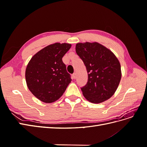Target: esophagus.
<instances>
[{
    "mask_svg": "<svg viewBox=\"0 0 147 147\" xmlns=\"http://www.w3.org/2000/svg\"><path fill=\"white\" fill-rule=\"evenodd\" d=\"M72 78H73V79H75V78H76V74H74L72 75Z\"/></svg>",
    "mask_w": 147,
    "mask_h": 147,
    "instance_id": "esophagus-1",
    "label": "esophagus"
}]
</instances>
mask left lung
Masks as SVG:
<instances>
[{"mask_svg": "<svg viewBox=\"0 0 147 147\" xmlns=\"http://www.w3.org/2000/svg\"><path fill=\"white\" fill-rule=\"evenodd\" d=\"M77 54L88 72V82L81 88L85 98L99 104L110 99L116 91L121 78V65L108 48L97 42L77 43Z\"/></svg>", "mask_w": 147, "mask_h": 147, "instance_id": "8db88e82", "label": "left lung"}]
</instances>
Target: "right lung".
Returning <instances> with one entry per match:
<instances>
[{"instance_id": "1", "label": "right lung", "mask_w": 147, "mask_h": 147, "mask_svg": "<svg viewBox=\"0 0 147 147\" xmlns=\"http://www.w3.org/2000/svg\"><path fill=\"white\" fill-rule=\"evenodd\" d=\"M71 44L55 43L33 56L26 69L28 87L34 96L45 103H52L64 94L71 82L70 75L63 62Z\"/></svg>"}]
</instances>
